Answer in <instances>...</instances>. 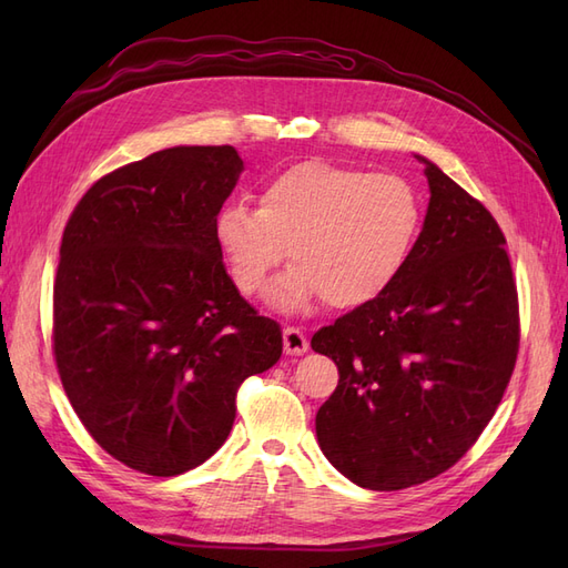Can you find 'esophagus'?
Listing matches in <instances>:
<instances>
[{
	"label": "esophagus",
	"instance_id": "34e87169",
	"mask_svg": "<svg viewBox=\"0 0 568 568\" xmlns=\"http://www.w3.org/2000/svg\"><path fill=\"white\" fill-rule=\"evenodd\" d=\"M311 348V341L298 329V326H286L284 329V351L286 355H303Z\"/></svg>",
	"mask_w": 568,
	"mask_h": 568
}]
</instances>
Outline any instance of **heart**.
Instances as JSON below:
<instances>
[{"instance_id": "1", "label": "heart", "mask_w": 568, "mask_h": 568, "mask_svg": "<svg viewBox=\"0 0 568 568\" xmlns=\"http://www.w3.org/2000/svg\"><path fill=\"white\" fill-rule=\"evenodd\" d=\"M424 230V203L400 175L305 161L272 175L257 209L236 201L215 215L213 236L234 286L261 296L288 253L272 298L303 307L365 305L400 280Z\"/></svg>"}]
</instances>
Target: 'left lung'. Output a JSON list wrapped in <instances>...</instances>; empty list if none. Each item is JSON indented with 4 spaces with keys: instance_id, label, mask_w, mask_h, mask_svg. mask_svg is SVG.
Returning a JSON list of instances; mask_svg holds the SVG:
<instances>
[{
    "instance_id": "obj_1",
    "label": "left lung",
    "mask_w": 568,
    "mask_h": 568,
    "mask_svg": "<svg viewBox=\"0 0 568 568\" xmlns=\"http://www.w3.org/2000/svg\"><path fill=\"white\" fill-rule=\"evenodd\" d=\"M419 161L432 201L407 270L311 341L338 367L315 417L320 448L369 490L419 486L467 455L519 355V294L500 225Z\"/></svg>"
}]
</instances>
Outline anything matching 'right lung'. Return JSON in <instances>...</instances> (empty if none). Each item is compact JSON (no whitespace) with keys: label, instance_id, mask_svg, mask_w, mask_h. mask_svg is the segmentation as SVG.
<instances>
[{"label":"right lung","instance_id":"right-lung-1","mask_svg":"<svg viewBox=\"0 0 568 568\" xmlns=\"http://www.w3.org/2000/svg\"><path fill=\"white\" fill-rule=\"evenodd\" d=\"M242 170L227 144L163 149L97 180L65 222L51 351L82 426L134 471L203 464L239 386L282 357L213 236Z\"/></svg>","mask_w":568,"mask_h":568}]
</instances>
